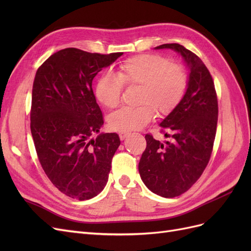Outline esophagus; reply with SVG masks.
<instances>
[{"label":"esophagus","instance_id":"esophagus-1","mask_svg":"<svg viewBox=\"0 0 251 251\" xmlns=\"http://www.w3.org/2000/svg\"><path fill=\"white\" fill-rule=\"evenodd\" d=\"M128 136V133H120L119 134V138L121 139V140H124L125 138H126Z\"/></svg>","mask_w":251,"mask_h":251}]
</instances>
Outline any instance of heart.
Returning a JSON list of instances; mask_svg holds the SVG:
<instances>
[{
	"label": "heart",
	"instance_id": "b5f03b06",
	"mask_svg": "<svg viewBox=\"0 0 251 251\" xmlns=\"http://www.w3.org/2000/svg\"><path fill=\"white\" fill-rule=\"evenodd\" d=\"M124 85L139 87L138 107L124 108L111 114L109 126L121 133L137 131L147 126L154 116L168 115L183 100L188 76L183 67L171 63L159 54H141L126 60L118 68L117 75L102 74L95 87V95L103 107L114 109L121 101Z\"/></svg>",
	"mask_w": 251,
	"mask_h": 251
}]
</instances>
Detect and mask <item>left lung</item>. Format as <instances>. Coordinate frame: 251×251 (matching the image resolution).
<instances>
[{
    "label": "left lung",
    "mask_w": 251,
    "mask_h": 251,
    "mask_svg": "<svg viewBox=\"0 0 251 251\" xmlns=\"http://www.w3.org/2000/svg\"><path fill=\"white\" fill-rule=\"evenodd\" d=\"M177 51L189 67L183 100L160 124L171 138L164 143L147 134V148L139 161L143 183L153 193L174 198L188 191L206 168L214 148L218 123V97L214 79L194 52L179 44H163L156 49Z\"/></svg>",
    "instance_id": "left-lung-1"
}]
</instances>
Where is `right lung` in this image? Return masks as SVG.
<instances>
[{"instance_id": "obj_1", "label": "right lung", "mask_w": 251, "mask_h": 251, "mask_svg": "<svg viewBox=\"0 0 251 251\" xmlns=\"http://www.w3.org/2000/svg\"><path fill=\"white\" fill-rule=\"evenodd\" d=\"M121 55L66 48L36 71L30 110L35 151L53 185L70 198H93L108 182L120 140L116 133L91 138L103 125L92 81Z\"/></svg>"}]
</instances>
